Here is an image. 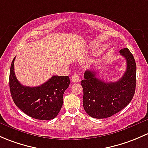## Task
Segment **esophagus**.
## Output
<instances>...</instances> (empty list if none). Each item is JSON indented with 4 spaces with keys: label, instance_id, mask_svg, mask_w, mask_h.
<instances>
[{
    "label": "esophagus",
    "instance_id": "obj_1",
    "mask_svg": "<svg viewBox=\"0 0 148 148\" xmlns=\"http://www.w3.org/2000/svg\"><path fill=\"white\" fill-rule=\"evenodd\" d=\"M72 81L73 83H77L79 82V74L78 73H74L72 76Z\"/></svg>",
    "mask_w": 148,
    "mask_h": 148
}]
</instances>
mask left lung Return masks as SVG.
<instances>
[{
    "label": "left lung",
    "mask_w": 148,
    "mask_h": 148,
    "mask_svg": "<svg viewBox=\"0 0 148 148\" xmlns=\"http://www.w3.org/2000/svg\"><path fill=\"white\" fill-rule=\"evenodd\" d=\"M125 58L127 68L124 75L116 82H105L97 77L93 70L85 72L81 80L83 89V104L85 111L97 119L109 118L127 106L134 96L136 86V63L127 48L120 50Z\"/></svg>",
    "instance_id": "1"
}]
</instances>
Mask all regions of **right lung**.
Returning <instances> with one entry per match:
<instances>
[{"label":"right lung","instance_id":"add662e5","mask_svg":"<svg viewBox=\"0 0 148 148\" xmlns=\"http://www.w3.org/2000/svg\"><path fill=\"white\" fill-rule=\"evenodd\" d=\"M15 58L10 65L9 76L10 94L15 104L35 119L46 120L56 118L63 106V93L70 85L69 77L53 75L39 86H24L15 74Z\"/></svg>","mask_w":148,"mask_h":148}]
</instances>
